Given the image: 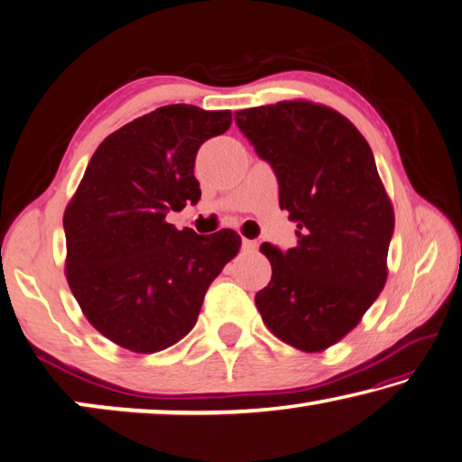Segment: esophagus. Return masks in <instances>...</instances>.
Instances as JSON below:
<instances>
[{
  "mask_svg": "<svg viewBox=\"0 0 462 462\" xmlns=\"http://www.w3.org/2000/svg\"><path fill=\"white\" fill-rule=\"evenodd\" d=\"M255 249H258V241H254V239H244V252L252 254V252H255Z\"/></svg>",
  "mask_w": 462,
  "mask_h": 462,
  "instance_id": "obj_1",
  "label": "esophagus"
}]
</instances>
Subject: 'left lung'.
<instances>
[{
  "instance_id": "8db88e82",
  "label": "left lung",
  "mask_w": 462,
  "mask_h": 462,
  "mask_svg": "<svg viewBox=\"0 0 462 462\" xmlns=\"http://www.w3.org/2000/svg\"><path fill=\"white\" fill-rule=\"evenodd\" d=\"M278 178L297 247L262 244L272 281L255 294L266 328L302 352H323L360 323L387 282L395 213L366 139L329 106L284 100L236 112Z\"/></svg>"
}]
</instances>
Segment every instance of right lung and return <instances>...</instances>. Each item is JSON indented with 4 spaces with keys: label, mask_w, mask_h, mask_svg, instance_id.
Returning <instances> with one entry per match:
<instances>
[{
    "label": "right lung",
    "mask_w": 462,
    "mask_h": 462,
    "mask_svg": "<svg viewBox=\"0 0 462 462\" xmlns=\"http://www.w3.org/2000/svg\"><path fill=\"white\" fill-rule=\"evenodd\" d=\"M231 120V110L190 104L134 118L100 143L67 204V282L86 319L125 350L153 354L180 342L210 282L239 254L233 229L196 236L165 221L200 200L196 153Z\"/></svg>",
    "instance_id": "1"
}]
</instances>
